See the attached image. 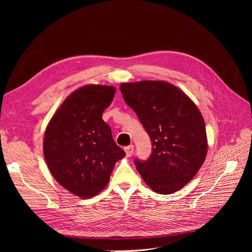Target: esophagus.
Masks as SVG:
<instances>
[{
	"label": "esophagus",
	"mask_w": 252,
	"mask_h": 252,
	"mask_svg": "<svg viewBox=\"0 0 252 252\" xmlns=\"http://www.w3.org/2000/svg\"><path fill=\"white\" fill-rule=\"evenodd\" d=\"M125 151H126V154L127 157L131 156V154H133V152H134V145H129V146L126 147Z\"/></svg>",
	"instance_id": "obj_1"
}]
</instances>
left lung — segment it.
<instances>
[{
	"label": "left lung",
	"mask_w": 252,
	"mask_h": 252,
	"mask_svg": "<svg viewBox=\"0 0 252 252\" xmlns=\"http://www.w3.org/2000/svg\"><path fill=\"white\" fill-rule=\"evenodd\" d=\"M121 92L147 131L152 152L134 160L139 174L158 194H171L188 184L204 162V119L194 102L167 82L125 83Z\"/></svg>",
	"instance_id": "1"
}]
</instances>
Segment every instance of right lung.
Returning <instances> with one entry per match:
<instances>
[{
	"instance_id": "1",
	"label": "right lung",
	"mask_w": 252,
	"mask_h": 252,
	"mask_svg": "<svg viewBox=\"0 0 252 252\" xmlns=\"http://www.w3.org/2000/svg\"><path fill=\"white\" fill-rule=\"evenodd\" d=\"M114 95L110 86L79 88L64 100L46 128L44 156L51 174L78 197L101 192L115 162L126 156L102 119Z\"/></svg>"
}]
</instances>
